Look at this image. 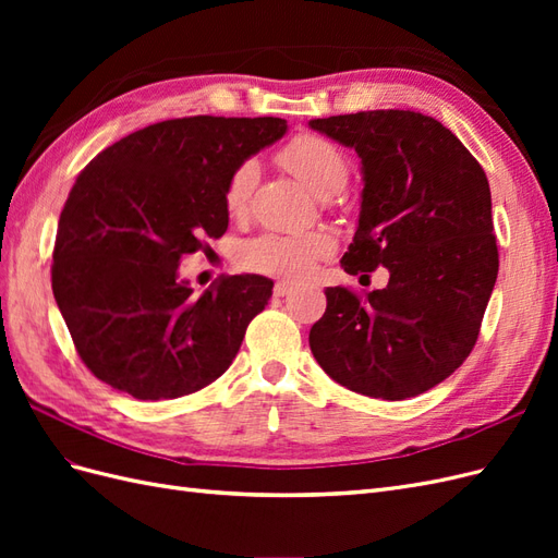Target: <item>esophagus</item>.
Returning <instances> with one entry per match:
<instances>
[{"label": "esophagus", "mask_w": 558, "mask_h": 558, "mask_svg": "<svg viewBox=\"0 0 558 558\" xmlns=\"http://www.w3.org/2000/svg\"><path fill=\"white\" fill-rule=\"evenodd\" d=\"M289 293H293V283H289V281H277L275 283V295L277 298H286Z\"/></svg>", "instance_id": "obj_1"}]
</instances>
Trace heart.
<instances>
[{
  "instance_id": "1",
  "label": "heart",
  "mask_w": 558,
  "mask_h": 558,
  "mask_svg": "<svg viewBox=\"0 0 558 558\" xmlns=\"http://www.w3.org/2000/svg\"><path fill=\"white\" fill-rule=\"evenodd\" d=\"M277 160L318 197L337 195L349 181L347 156L318 134H298L279 148ZM256 181V160H244L234 167L226 183V207L230 214L240 216L246 211ZM332 251L335 240L326 230L263 232L240 246L238 263L248 272L281 279H305L316 263L328 258Z\"/></svg>"
}]
</instances>
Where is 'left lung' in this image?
Masks as SVG:
<instances>
[{
    "mask_svg": "<svg viewBox=\"0 0 558 558\" xmlns=\"http://www.w3.org/2000/svg\"><path fill=\"white\" fill-rule=\"evenodd\" d=\"M310 128L356 148L363 165L344 272L388 269L386 289L365 298L326 289V314L310 330L314 359L369 398L426 393L470 356L496 286L486 174L451 130L418 111L314 118Z\"/></svg>",
    "mask_w": 558,
    "mask_h": 558,
    "instance_id": "8db88e82",
    "label": "left lung"
}]
</instances>
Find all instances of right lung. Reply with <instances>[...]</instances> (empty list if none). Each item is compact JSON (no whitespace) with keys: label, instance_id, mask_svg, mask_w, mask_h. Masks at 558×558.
Segmentation results:
<instances>
[{"label":"right lung","instance_id":"obj_1","mask_svg":"<svg viewBox=\"0 0 558 558\" xmlns=\"http://www.w3.org/2000/svg\"><path fill=\"white\" fill-rule=\"evenodd\" d=\"M286 128L272 116L174 118L128 134L76 177L50 281L97 379L137 400H172L230 367L275 283L234 275L193 295L177 267L228 230L230 172Z\"/></svg>","mask_w":558,"mask_h":558}]
</instances>
